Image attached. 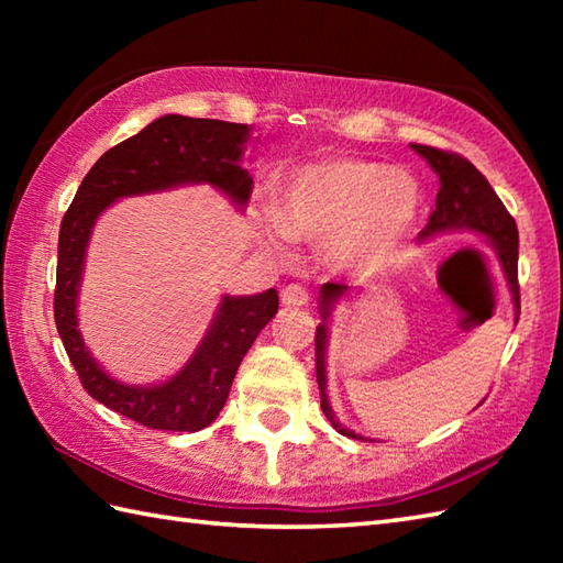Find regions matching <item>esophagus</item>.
I'll list each match as a JSON object with an SVG mask.
<instances>
[{
  "label": "esophagus",
  "mask_w": 563,
  "mask_h": 563,
  "mask_svg": "<svg viewBox=\"0 0 563 563\" xmlns=\"http://www.w3.org/2000/svg\"><path fill=\"white\" fill-rule=\"evenodd\" d=\"M280 300L285 307H302L309 302V292L302 288V285L290 283L280 290Z\"/></svg>",
  "instance_id": "1"
}]
</instances>
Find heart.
Instances as JSON below:
<instances>
[{
    "label": "heart",
    "mask_w": 563,
    "mask_h": 563,
    "mask_svg": "<svg viewBox=\"0 0 563 563\" xmlns=\"http://www.w3.org/2000/svg\"><path fill=\"white\" fill-rule=\"evenodd\" d=\"M421 190L397 166L333 157L285 176L271 206H261L256 230L273 254L288 256L297 242L327 244L333 266L377 271L416 222Z\"/></svg>",
    "instance_id": "b5f03b06"
}]
</instances>
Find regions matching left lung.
<instances>
[{
    "instance_id": "8db88e82",
    "label": "left lung",
    "mask_w": 563,
    "mask_h": 563,
    "mask_svg": "<svg viewBox=\"0 0 563 563\" xmlns=\"http://www.w3.org/2000/svg\"><path fill=\"white\" fill-rule=\"evenodd\" d=\"M411 150L428 162L430 169L438 176V198L435 210L430 212L426 230L418 234V242L433 239L445 232H474L486 239V244L494 249L498 258L500 273H504L510 302L516 307V324L520 317V288H518V227L510 218L504 202L496 196L492 184L472 162H466L460 154L442 152L426 145H411ZM351 292L349 285L324 283L319 290V314L321 324L317 327L314 353H317V382L321 391V411L327 413L331 426L341 435L355 440H369L355 430L345 428L339 416L333 413L329 391H327V349H329V319L345 295Z\"/></svg>"
}]
</instances>
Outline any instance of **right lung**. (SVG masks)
Masks as SVG:
<instances>
[{
  "label": "right lung",
  "instance_id": "right-lung-1",
  "mask_svg": "<svg viewBox=\"0 0 563 563\" xmlns=\"http://www.w3.org/2000/svg\"><path fill=\"white\" fill-rule=\"evenodd\" d=\"M251 128L212 118L162 115L123 140L91 166L65 212L57 242L55 324L65 351L93 399L157 430L210 426L230 397L232 379L261 329L278 312L275 288L258 295H222L194 355L157 385H128L99 365L79 331V290L93 224L106 208L130 196L208 184L244 212L254 178L244 169Z\"/></svg>",
  "mask_w": 563,
  "mask_h": 563
}]
</instances>
